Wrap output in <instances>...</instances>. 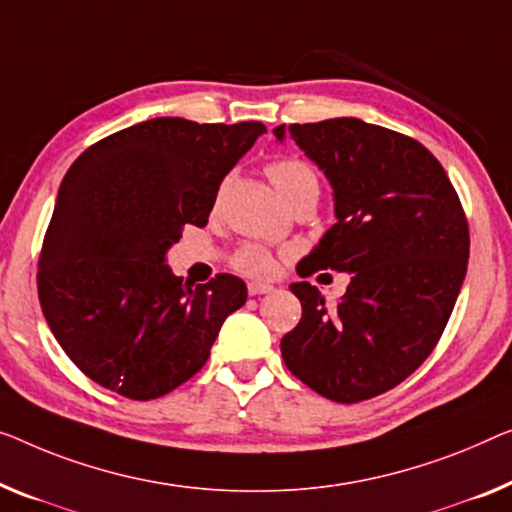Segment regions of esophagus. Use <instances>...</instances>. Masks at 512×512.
Segmentation results:
<instances>
[{"label":"esophagus","instance_id":"1","mask_svg":"<svg viewBox=\"0 0 512 512\" xmlns=\"http://www.w3.org/2000/svg\"><path fill=\"white\" fill-rule=\"evenodd\" d=\"M273 285H266V282H248V294L250 296H259V294H271Z\"/></svg>","mask_w":512,"mask_h":512}]
</instances>
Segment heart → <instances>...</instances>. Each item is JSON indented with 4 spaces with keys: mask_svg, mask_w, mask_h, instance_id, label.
Segmentation results:
<instances>
[{
    "mask_svg": "<svg viewBox=\"0 0 512 512\" xmlns=\"http://www.w3.org/2000/svg\"><path fill=\"white\" fill-rule=\"evenodd\" d=\"M266 174H269L271 183L287 202L296 200L303 193H310V190H317L315 170L296 156H282L271 160L266 165ZM232 264L236 271L253 278H266L276 273V257H273L269 248L259 246V243H243L241 248H236Z\"/></svg>",
    "mask_w": 512,
    "mask_h": 512,
    "instance_id": "b5f03b06",
    "label": "heart"
}]
</instances>
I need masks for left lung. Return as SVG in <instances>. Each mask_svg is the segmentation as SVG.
Here are the masks:
<instances>
[{
    "mask_svg": "<svg viewBox=\"0 0 512 512\" xmlns=\"http://www.w3.org/2000/svg\"><path fill=\"white\" fill-rule=\"evenodd\" d=\"M315 160L333 186L335 223L305 257L352 273L338 305L294 282L303 315L280 340L285 365L333 402L391 391L444 333L469 262V223L444 167L421 142L342 117L273 128Z\"/></svg>",
    "mask_w": 512,
    "mask_h": 512,
    "instance_id": "1",
    "label": "left lung"
}]
</instances>
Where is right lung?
<instances>
[{"instance_id":"obj_1","label":"right lung","mask_w":512,"mask_h":512,"mask_svg":"<svg viewBox=\"0 0 512 512\" xmlns=\"http://www.w3.org/2000/svg\"><path fill=\"white\" fill-rule=\"evenodd\" d=\"M262 121H142L82 151L59 186L38 257V301L68 358L128 400H154L202 370L225 317L248 299L218 273L188 285L165 264L204 227L220 181Z\"/></svg>"}]
</instances>
